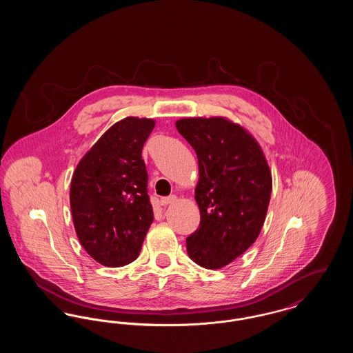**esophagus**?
Masks as SVG:
<instances>
[{
  "mask_svg": "<svg viewBox=\"0 0 353 353\" xmlns=\"http://www.w3.org/2000/svg\"><path fill=\"white\" fill-rule=\"evenodd\" d=\"M177 200V197L176 196H169V197H164V199H161L160 200V205H163V206H167L169 203H173V202Z\"/></svg>",
  "mask_w": 353,
  "mask_h": 353,
  "instance_id": "1",
  "label": "esophagus"
}]
</instances>
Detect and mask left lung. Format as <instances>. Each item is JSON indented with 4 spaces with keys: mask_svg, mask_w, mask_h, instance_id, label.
Segmentation results:
<instances>
[{
    "mask_svg": "<svg viewBox=\"0 0 353 353\" xmlns=\"http://www.w3.org/2000/svg\"><path fill=\"white\" fill-rule=\"evenodd\" d=\"M176 128L199 160L194 199L200 228L186 238L193 262L209 270L232 263L256 241L269 209L272 177L261 145L228 118H184Z\"/></svg>",
    "mask_w": 353,
    "mask_h": 353,
    "instance_id": "8db88e82",
    "label": "left lung"
}]
</instances>
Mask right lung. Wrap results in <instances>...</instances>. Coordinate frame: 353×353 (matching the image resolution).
<instances>
[{
    "mask_svg": "<svg viewBox=\"0 0 353 353\" xmlns=\"http://www.w3.org/2000/svg\"><path fill=\"white\" fill-rule=\"evenodd\" d=\"M153 119L127 117L111 125L74 170L70 206L81 245L98 263L125 266L139 256L153 222L143 145Z\"/></svg>",
    "mask_w": 353,
    "mask_h": 353,
    "instance_id": "add662e5",
    "label": "right lung"
}]
</instances>
